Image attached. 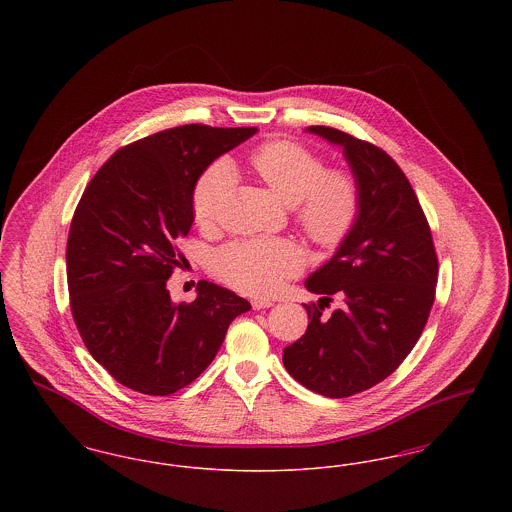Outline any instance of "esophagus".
<instances>
[{
  "mask_svg": "<svg viewBox=\"0 0 512 512\" xmlns=\"http://www.w3.org/2000/svg\"><path fill=\"white\" fill-rule=\"evenodd\" d=\"M251 305H253V309H255V311H261V309H268V307H272L274 303H272L270 299H265V297H255V299L251 301Z\"/></svg>",
  "mask_w": 512,
  "mask_h": 512,
  "instance_id": "esophagus-1",
  "label": "esophagus"
}]
</instances>
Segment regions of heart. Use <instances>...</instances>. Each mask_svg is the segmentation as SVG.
<instances>
[{"instance_id":"obj_1","label":"heart","mask_w":512,"mask_h":512,"mask_svg":"<svg viewBox=\"0 0 512 512\" xmlns=\"http://www.w3.org/2000/svg\"><path fill=\"white\" fill-rule=\"evenodd\" d=\"M249 167L272 194L293 205L303 232L320 245L340 244L359 213V188L345 171H326L309 147L272 140L257 147ZM232 192V169L219 161L195 182L192 213L199 226L219 219ZM301 268V253L288 240H247L224 247L215 259L220 278L238 292L274 293Z\"/></svg>"}]
</instances>
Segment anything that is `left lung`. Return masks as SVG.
I'll use <instances>...</instances> for the list:
<instances>
[{
  "instance_id": "obj_1",
  "label": "left lung",
  "mask_w": 512,
  "mask_h": 512,
  "mask_svg": "<svg viewBox=\"0 0 512 512\" xmlns=\"http://www.w3.org/2000/svg\"><path fill=\"white\" fill-rule=\"evenodd\" d=\"M343 157L359 188V213L330 261L305 288L307 332L284 349L293 378L326 397H349L386 380L420 338L434 305L438 257L407 176L386 151L330 126H309ZM344 299L330 318L321 303Z\"/></svg>"
}]
</instances>
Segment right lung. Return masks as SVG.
I'll list each match as a JSON object with an SVG mask.
<instances>
[{
    "label": "right lung",
    "instance_id": "add662e5",
    "mask_svg": "<svg viewBox=\"0 0 512 512\" xmlns=\"http://www.w3.org/2000/svg\"><path fill=\"white\" fill-rule=\"evenodd\" d=\"M257 134L255 126H176L122 147L96 172L74 211L67 282L76 328L119 384L171 395L211 365L249 301L201 280L192 303L167 290L188 236L195 182Z\"/></svg>",
    "mask_w": 512,
    "mask_h": 512
}]
</instances>
